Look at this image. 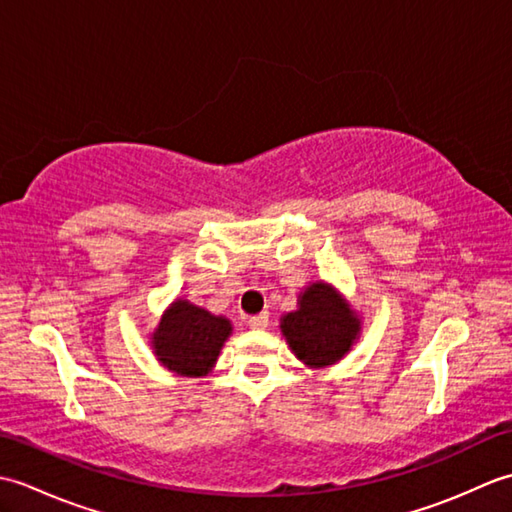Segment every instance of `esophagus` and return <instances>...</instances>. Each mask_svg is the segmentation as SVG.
Segmentation results:
<instances>
[{
  "mask_svg": "<svg viewBox=\"0 0 512 512\" xmlns=\"http://www.w3.org/2000/svg\"><path fill=\"white\" fill-rule=\"evenodd\" d=\"M248 325H250V328H255V330L268 328V312H262V314H255V317H250Z\"/></svg>",
  "mask_w": 512,
  "mask_h": 512,
  "instance_id": "esophagus-1",
  "label": "esophagus"
}]
</instances>
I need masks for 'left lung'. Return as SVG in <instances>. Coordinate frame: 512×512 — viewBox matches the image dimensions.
<instances>
[{
  "instance_id": "8db88e82",
  "label": "left lung",
  "mask_w": 512,
  "mask_h": 512,
  "mask_svg": "<svg viewBox=\"0 0 512 512\" xmlns=\"http://www.w3.org/2000/svg\"><path fill=\"white\" fill-rule=\"evenodd\" d=\"M279 330L303 365L323 369L350 354L361 339L363 319L339 288L319 279L299 292L297 310L281 314Z\"/></svg>"
}]
</instances>
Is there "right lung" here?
<instances>
[{
  "mask_svg": "<svg viewBox=\"0 0 512 512\" xmlns=\"http://www.w3.org/2000/svg\"><path fill=\"white\" fill-rule=\"evenodd\" d=\"M233 323L189 299H173L149 334L156 361L169 372L187 378H204L213 372Z\"/></svg>",
  "mask_w": 512,
  "mask_h": 512,
  "instance_id": "1",
  "label": "right lung"
}]
</instances>
